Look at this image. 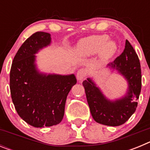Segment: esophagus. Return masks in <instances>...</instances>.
Masks as SVG:
<instances>
[{
  "mask_svg": "<svg viewBox=\"0 0 150 150\" xmlns=\"http://www.w3.org/2000/svg\"><path fill=\"white\" fill-rule=\"evenodd\" d=\"M86 74L87 73L86 70H84V69H80V70L78 71L77 74H76V78H77L79 81H82V80H83L86 78Z\"/></svg>",
  "mask_w": 150,
  "mask_h": 150,
  "instance_id": "esophagus-1",
  "label": "esophagus"
}]
</instances>
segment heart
Returning a JSON list of instances; mask_svg holds the SVG:
<instances>
[{"mask_svg":"<svg viewBox=\"0 0 150 150\" xmlns=\"http://www.w3.org/2000/svg\"><path fill=\"white\" fill-rule=\"evenodd\" d=\"M118 46L115 41L109 40L107 34L93 35L85 38L79 42L78 50L85 55H94L100 52L103 59H109L116 54Z\"/></svg>","mask_w":150,"mask_h":150,"instance_id":"obj_1","label":"heart"}]
</instances>
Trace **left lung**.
I'll use <instances>...</instances> for the list:
<instances>
[{"label": "left lung", "instance_id": "1", "mask_svg": "<svg viewBox=\"0 0 150 150\" xmlns=\"http://www.w3.org/2000/svg\"><path fill=\"white\" fill-rule=\"evenodd\" d=\"M107 67L115 71L126 80L128 88L123 96L115 100L107 98L92 78H87L83 82V86L95 121L108 126H119L124 124L135 112L141 90L140 61L127 40L122 53Z\"/></svg>", "mask_w": 150, "mask_h": 150}]
</instances>
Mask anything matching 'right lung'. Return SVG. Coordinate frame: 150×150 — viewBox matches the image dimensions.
I'll return each instance as SVG.
<instances>
[{"mask_svg": "<svg viewBox=\"0 0 150 150\" xmlns=\"http://www.w3.org/2000/svg\"><path fill=\"white\" fill-rule=\"evenodd\" d=\"M51 41L49 33H34L18 50L10 70L13 104L22 120L36 128L52 126L62 122L67 95L76 83L73 74H46L38 68L35 55L50 46Z\"/></svg>", "mask_w": 150, "mask_h": 150, "instance_id": "1", "label": "right lung"}]
</instances>
